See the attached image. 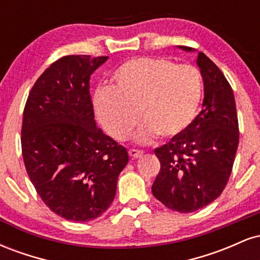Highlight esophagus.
<instances>
[{"mask_svg": "<svg viewBox=\"0 0 260 260\" xmlns=\"http://www.w3.org/2000/svg\"><path fill=\"white\" fill-rule=\"evenodd\" d=\"M128 154H129L131 157L136 159V157L142 156L143 151L142 150H137V149H129V150H128Z\"/></svg>", "mask_w": 260, "mask_h": 260, "instance_id": "obj_1", "label": "esophagus"}]
</instances>
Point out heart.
Segmentation results:
<instances>
[{"instance_id":"heart-1","label":"heart","mask_w":260,"mask_h":260,"mask_svg":"<svg viewBox=\"0 0 260 260\" xmlns=\"http://www.w3.org/2000/svg\"><path fill=\"white\" fill-rule=\"evenodd\" d=\"M111 88L95 92L100 123L112 138L124 140L140 118L137 138H174L189 128L204 94L201 71L165 57H136L111 74Z\"/></svg>"}]
</instances>
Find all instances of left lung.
Masks as SVG:
<instances>
[{
	"mask_svg": "<svg viewBox=\"0 0 260 260\" xmlns=\"http://www.w3.org/2000/svg\"><path fill=\"white\" fill-rule=\"evenodd\" d=\"M182 49L190 51L189 47ZM197 63L204 82L202 111L188 129L154 149L161 168L151 192L178 213H193L221 194L240 142L231 85L203 52L198 53Z\"/></svg>",
	"mask_w": 260,
	"mask_h": 260,
	"instance_id": "left-lung-1",
	"label": "left lung"
}]
</instances>
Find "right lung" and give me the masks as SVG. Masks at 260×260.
I'll return each instance as SVG.
<instances>
[{
  "label": "right lung",
  "instance_id": "right-lung-1",
  "mask_svg": "<svg viewBox=\"0 0 260 260\" xmlns=\"http://www.w3.org/2000/svg\"><path fill=\"white\" fill-rule=\"evenodd\" d=\"M107 56L70 55L45 70L26 99L22 155L39 197L66 220L96 219L115 198L127 149L94 121L91 73Z\"/></svg>",
  "mask_w": 260,
  "mask_h": 260
}]
</instances>
